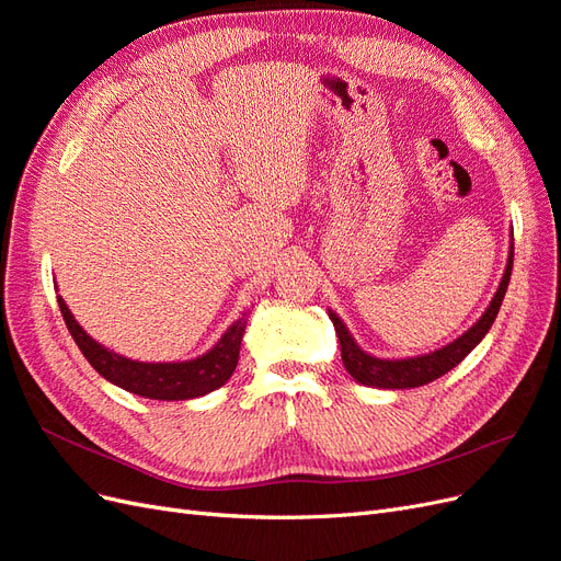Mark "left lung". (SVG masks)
Here are the masks:
<instances>
[{
    "mask_svg": "<svg viewBox=\"0 0 561 561\" xmlns=\"http://www.w3.org/2000/svg\"><path fill=\"white\" fill-rule=\"evenodd\" d=\"M513 254H515V243L511 239L507 264L503 271V278L499 283V290H496L494 299L489 301V307L480 316V320L474 322L472 328H468L461 336H456L454 342H449L443 348H435L431 353L412 355V358H377V355H371L360 348V344L355 342L353 334L348 332L346 322L330 309L328 313H330V320L334 322L339 346H342V360H344V367L348 369V375L363 386L383 388V390L426 386L443 375H447L449 369H454L474 346L482 342L484 334L491 330V325H494V320H496L499 309L503 304V297H505V290H507V283H511Z\"/></svg>",
    "mask_w": 561,
    "mask_h": 561,
    "instance_id": "1",
    "label": "left lung"
}]
</instances>
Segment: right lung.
Instances as JSON below:
<instances>
[{
	"label": "right lung",
	"mask_w": 561,
	"mask_h": 561,
	"mask_svg": "<svg viewBox=\"0 0 561 561\" xmlns=\"http://www.w3.org/2000/svg\"><path fill=\"white\" fill-rule=\"evenodd\" d=\"M58 307L65 318L67 330H70L79 351L83 353V358L91 363L98 375L112 381L114 386L128 390V393L149 400H194L213 393L219 386H225L231 379L236 365H239L241 342L248 322V311H243L227 328V332L219 336V342L194 360L140 363L98 344L95 339L79 325L60 295Z\"/></svg>",
	"instance_id": "add662e5"
}]
</instances>
